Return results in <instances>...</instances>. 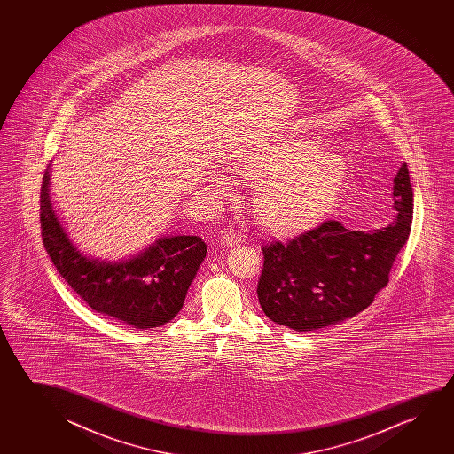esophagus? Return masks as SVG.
I'll list each match as a JSON object with an SVG mask.
<instances>
[{
	"label": "esophagus",
	"mask_w": 454,
	"mask_h": 454,
	"mask_svg": "<svg viewBox=\"0 0 454 454\" xmlns=\"http://www.w3.org/2000/svg\"><path fill=\"white\" fill-rule=\"evenodd\" d=\"M220 240L231 247V245L240 243L242 236H240L236 230H232V228H224V230H222V232H220Z\"/></svg>",
	"instance_id": "esophagus-1"
}]
</instances>
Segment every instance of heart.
Listing matches in <instances>:
<instances>
[{
	"label": "heart",
	"mask_w": 454,
	"mask_h": 454,
	"mask_svg": "<svg viewBox=\"0 0 454 454\" xmlns=\"http://www.w3.org/2000/svg\"><path fill=\"white\" fill-rule=\"evenodd\" d=\"M237 175L254 184L253 207L259 223L276 236L309 230L329 212L341 192L346 166L329 155L323 144L304 137H279L262 149L242 153ZM222 193L232 189L230 178L212 174Z\"/></svg>",
	"instance_id": "1"
}]
</instances>
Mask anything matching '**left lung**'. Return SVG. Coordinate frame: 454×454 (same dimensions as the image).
I'll use <instances>...</instances> for the list:
<instances>
[{
    "instance_id": "8db88e82",
    "label": "left lung",
    "mask_w": 454,
    "mask_h": 454,
    "mask_svg": "<svg viewBox=\"0 0 454 454\" xmlns=\"http://www.w3.org/2000/svg\"><path fill=\"white\" fill-rule=\"evenodd\" d=\"M392 195L397 215L385 228L350 231L325 220L288 242L262 245L257 298L263 313L288 329L310 332L372 304L410 237L414 195L406 164L394 178Z\"/></svg>"
}]
</instances>
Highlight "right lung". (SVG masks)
Segmentation results:
<instances>
[{
    "instance_id": "right-lung-1",
    "label": "right lung",
    "mask_w": 454,
    "mask_h": 454,
    "mask_svg": "<svg viewBox=\"0 0 454 454\" xmlns=\"http://www.w3.org/2000/svg\"><path fill=\"white\" fill-rule=\"evenodd\" d=\"M40 228L46 253L68 286L93 310L137 329L160 327L176 317L206 257L201 237L174 236L162 237L130 261L88 259L52 211L50 166L42 181Z\"/></svg>"
}]
</instances>
